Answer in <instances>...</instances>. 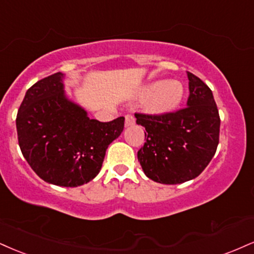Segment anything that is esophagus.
<instances>
[{
  "mask_svg": "<svg viewBox=\"0 0 254 254\" xmlns=\"http://www.w3.org/2000/svg\"><path fill=\"white\" fill-rule=\"evenodd\" d=\"M132 125H135V118L131 115L125 116V127H132Z\"/></svg>",
  "mask_w": 254,
  "mask_h": 254,
  "instance_id": "obj_1",
  "label": "esophagus"
}]
</instances>
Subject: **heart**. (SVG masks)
Listing matches in <instances>:
<instances>
[{
    "mask_svg": "<svg viewBox=\"0 0 254 254\" xmlns=\"http://www.w3.org/2000/svg\"><path fill=\"white\" fill-rule=\"evenodd\" d=\"M144 112L152 116H164L180 106L185 97V86L181 81L156 80L144 86L139 92Z\"/></svg>",
    "mask_w": 254,
    "mask_h": 254,
    "instance_id": "obj_1",
    "label": "heart"
}]
</instances>
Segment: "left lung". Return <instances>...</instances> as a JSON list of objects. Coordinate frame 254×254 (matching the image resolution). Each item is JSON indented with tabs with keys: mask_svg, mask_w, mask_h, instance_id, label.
<instances>
[{
	"mask_svg": "<svg viewBox=\"0 0 254 254\" xmlns=\"http://www.w3.org/2000/svg\"><path fill=\"white\" fill-rule=\"evenodd\" d=\"M187 108L164 116L136 114L146 142L137 152L143 172L152 181L179 185L203 172L219 144L220 117L212 91L187 72Z\"/></svg>",
	"mask_w": 254,
	"mask_h": 254,
	"instance_id": "left-lung-1",
	"label": "left lung"
}]
</instances>
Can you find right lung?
Segmentation results:
<instances>
[{
    "mask_svg": "<svg viewBox=\"0 0 254 254\" xmlns=\"http://www.w3.org/2000/svg\"><path fill=\"white\" fill-rule=\"evenodd\" d=\"M65 74L54 73L26 92L16 117L19 145L36 175L51 185L78 187L93 180L124 117L102 123L66 96Z\"/></svg>",
    "mask_w": 254,
    "mask_h": 254,
    "instance_id": "1",
    "label": "right lung"
}]
</instances>
